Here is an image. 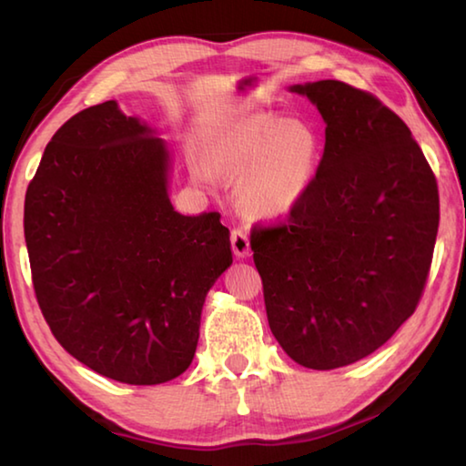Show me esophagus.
Returning a JSON list of instances; mask_svg holds the SVG:
<instances>
[{
    "instance_id": "esophagus-1",
    "label": "esophagus",
    "mask_w": 466,
    "mask_h": 466,
    "mask_svg": "<svg viewBox=\"0 0 466 466\" xmlns=\"http://www.w3.org/2000/svg\"><path fill=\"white\" fill-rule=\"evenodd\" d=\"M230 242H232V250H234L236 257H238V258L250 257V240H248V234L247 232L232 230Z\"/></svg>"
}]
</instances>
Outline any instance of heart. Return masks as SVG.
Listing matches in <instances>:
<instances>
[{"instance_id":"obj_1","label":"heart","mask_w":466,"mask_h":466,"mask_svg":"<svg viewBox=\"0 0 466 466\" xmlns=\"http://www.w3.org/2000/svg\"><path fill=\"white\" fill-rule=\"evenodd\" d=\"M322 141L310 123L250 113L218 133L209 167L236 183V201L252 219L279 222L294 214L317 178ZM205 180L208 172L193 170Z\"/></svg>"}]
</instances>
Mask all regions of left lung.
<instances>
[{
    "label": "left lung",
    "mask_w": 466,
    "mask_h": 466,
    "mask_svg": "<svg viewBox=\"0 0 466 466\" xmlns=\"http://www.w3.org/2000/svg\"><path fill=\"white\" fill-rule=\"evenodd\" d=\"M325 121L309 195L278 228L255 230L267 320L310 370L374 353L415 312L440 222L438 185L407 125L337 80L294 84Z\"/></svg>",
    "instance_id": "left-lung-1"
}]
</instances>
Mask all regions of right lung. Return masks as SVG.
<instances>
[{
	"mask_svg": "<svg viewBox=\"0 0 466 466\" xmlns=\"http://www.w3.org/2000/svg\"><path fill=\"white\" fill-rule=\"evenodd\" d=\"M170 147L116 100L74 115L28 185L33 283L63 350L100 376L162 384L191 366L205 296L232 265L219 214L170 203Z\"/></svg>",
	"mask_w": 466,
	"mask_h": 466,
	"instance_id": "1",
	"label": "right lung"
}]
</instances>
